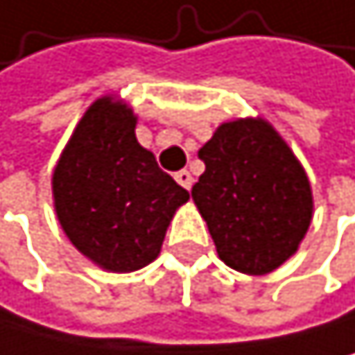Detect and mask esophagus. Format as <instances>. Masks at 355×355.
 <instances>
[{
	"mask_svg": "<svg viewBox=\"0 0 355 355\" xmlns=\"http://www.w3.org/2000/svg\"><path fill=\"white\" fill-rule=\"evenodd\" d=\"M174 179H176V183H179L181 187H185V190H190V187H192V183H194L192 174L187 172V170H179V172L174 174Z\"/></svg>",
	"mask_w": 355,
	"mask_h": 355,
	"instance_id": "1",
	"label": "esophagus"
}]
</instances>
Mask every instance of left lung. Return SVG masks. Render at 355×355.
<instances>
[{
	"label": "left lung",
	"mask_w": 355,
	"mask_h": 355,
	"mask_svg": "<svg viewBox=\"0 0 355 355\" xmlns=\"http://www.w3.org/2000/svg\"><path fill=\"white\" fill-rule=\"evenodd\" d=\"M198 159L205 172L192 198L223 263L263 276L298 252L313 216L311 185L270 121L245 116L220 123Z\"/></svg>",
	"instance_id": "8db88e82"
}]
</instances>
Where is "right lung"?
Segmentation results:
<instances>
[{"label": "right lung", "mask_w": 355, "mask_h": 355, "mask_svg": "<svg viewBox=\"0 0 355 355\" xmlns=\"http://www.w3.org/2000/svg\"><path fill=\"white\" fill-rule=\"evenodd\" d=\"M137 114L105 94L83 112L53 172L61 230L96 267L137 272L161 254L187 190L137 141Z\"/></svg>", "instance_id": "obj_1"}]
</instances>
